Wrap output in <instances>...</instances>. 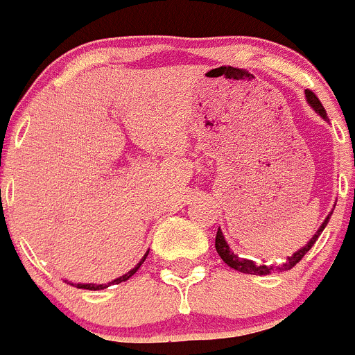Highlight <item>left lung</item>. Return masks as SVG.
I'll return each mask as SVG.
<instances>
[{
	"mask_svg": "<svg viewBox=\"0 0 355 355\" xmlns=\"http://www.w3.org/2000/svg\"><path fill=\"white\" fill-rule=\"evenodd\" d=\"M306 98H308L309 102V106L313 107V110L317 111L318 114H320L322 118H327V113H325L324 106H322V102L318 101V97L315 94H313L311 90H306ZM329 219H331V214H329L327 217H325V221L322 223V226L318 228V232L315 233V237L311 239V241L308 242V244L304 245L302 249H299L297 253H293L292 257L286 258V261L283 265H279V267H274V265H257L254 261L251 260H244V258H239L237 254H233L232 251H230L228 244H226L225 237H223V233L221 230H217L216 233V249H217V253H219V257L223 258V261H225L226 265H230L232 269L239 270V272H244V274H260V276H265V274H270L272 272L274 269H279V270H290L292 267H295L299 261L304 258V254L308 253L309 249H311V245L317 242V239L320 237V233L324 232V228L327 226Z\"/></svg>",
	"mask_w": 355,
	"mask_h": 355,
	"instance_id": "8db88e82",
	"label": "left lung"
}]
</instances>
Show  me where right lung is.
Wrapping results in <instances>:
<instances>
[{
	"mask_svg": "<svg viewBox=\"0 0 355 355\" xmlns=\"http://www.w3.org/2000/svg\"><path fill=\"white\" fill-rule=\"evenodd\" d=\"M146 254H148V253H146ZM146 254H145V257L141 258V261H139V263L136 265V267H134V269H130L129 272H127V274H123V276L116 277V279H114V281H111V283H116V285H118V283H122V281H127V279H129L130 276H134V274H136V270H138L139 267H141V263H143V261H145ZM107 286H110V283H107V285H78V288H85V290H102V288H107Z\"/></svg>",
	"mask_w": 355,
	"mask_h": 355,
	"instance_id": "obj_1",
	"label": "right lung"
}]
</instances>
